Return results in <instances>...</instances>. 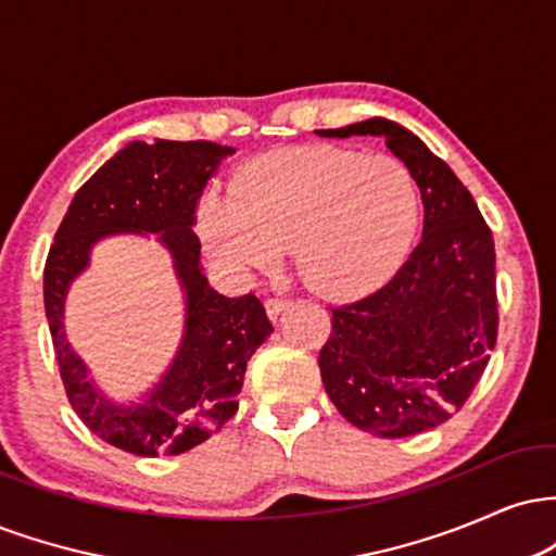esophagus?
I'll use <instances>...</instances> for the list:
<instances>
[{
    "label": "esophagus",
    "instance_id": "esophagus-1",
    "mask_svg": "<svg viewBox=\"0 0 556 556\" xmlns=\"http://www.w3.org/2000/svg\"><path fill=\"white\" fill-rule=\"evenodd\" d=\"M290 298H269L266 300V314H269V318H277L282 311L290 308Z\"/></svg>",
    "mask_w": 556,
    "mask_h": 556
}]
</instances>
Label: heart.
I'll use <instances>...</instances> for the list:
<instances>
[{
    "label": "heart",
    "instance_id": "b5f03b06",
    "mask_svg": "<svg viewBox=\"0 0 556 556\" xmlns=\"http://www.w3.org/2000/svg\"><path fill=\"white\" fill-rule=\"evenodd\" d=\"M235 193L198 203L203 245L229 269H269L292 245L300 277L327 295L387 282L416 242L420 188L394 156L337 146L282 151L240 172Z\"/></svg>",
    "mask_w": 556,
    "mask_h": 556
}]
</instances>
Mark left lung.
Instances as JSON below:
<instances>
[{
  "label": "left lung",
  "mask_w": 556,
  "mask_h": 556,
  "mask_svg": "<svg viewBox=\"0 0 556 556\" xmlns=\"http://www.w3.org/2000/svg\"><path fill=\"white\" fill-rule=\"evenodd\" d=\"M318 136H381L418 180L424 238L381 290L331 308L318 355L329 400L355 429L416 437L460 410L496 344L494 238L455 172L405 127L374 117Z\"/></svg>",
  "instance_id": "1"
}]
</instances>
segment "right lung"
Wrapping results in <instances>:
<instances>
[{"mask_svg": "<svg viewBox=\"0 0 556 556\" xmlns=\"http://www.w3.org/2000/svg\"><path fill=\"white\" fill-rule=\"evenodd\" d=\"M227 146L212 140H132L70 203L43 269V305L67 400L96 437L138 457L180 455L238 413L245 366L274 327L261 300L219 295L201 266L195 206ZM114 231H159L186 290L189 318L170 371L138 406H114L87 379L61 327L66 287L90 245Z\"/></svg>", "mask_w": 556, "mask_h": 556, "instance_id": "add662e5", "label": "right lung"}]
</instances>
